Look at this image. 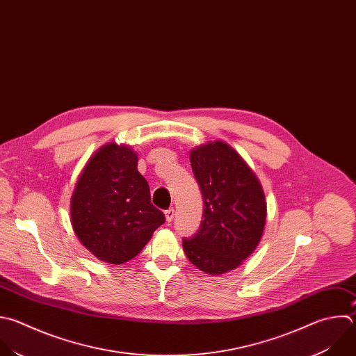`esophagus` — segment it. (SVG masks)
Masks as SVG:
<instances>
[{
	"mask_svg": "<svg viewBox=\"0 0 356 356\" xmlns=\"http://www.w3.org/2000/svg\"><path fill=\"white\" fill-rule=\"evenodd\" d=\"M165 218H166V222H172L173 218H175V209L173 208H169L165 211Z\"/></svg>",
	"mask_w": 356,
	"mask_h": 356,
	"instance_id": "esophagus-1",
	"label": "esophagus"
}]
</instances>
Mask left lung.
<instances>
[{
    "label": "left lung",
    "instance_id": "left-lung-1",
    "mask_svg": "<svg viewBox=\"0 0 356 356\" xmlns=\"http://www.w3.org/2000/svg\"><path fill=\"white\" fill-rule=\"evenodd\" d=\"M204 212L195 236L183 250L198 270L220 275L242 266L259 246L267 220L263 186L246 161L223 141L190 151Z\"/></svg>",
    "mask_w": 356,
    "mask_h": 356
}]
</instances>
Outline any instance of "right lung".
<instances>
[{
  "label": "right lung",
  "instance_id": "1",
  "mask_svg": "<svg viewBox=\"0 0 356 356\" xmlns=\"http://www.w3.org/2000/svg\"><path fill=\"white\" fill-rule=\"evenodd\" d=\"M137 166L138 155L131 147L108 143L89 158L71 195L75 236L107 264L134 259L165 222Z\"/></svg>",
  "mask_w": 356,
  "mask_h": 356
}]
</instances>
